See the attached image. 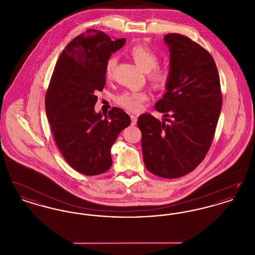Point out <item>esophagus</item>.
I'll use <instances>...</instances> for the list:
<instances>
[{
    "label": "esophagus",
    "mask_w": 255,
    "mask_h": 255,
    "mask_svg": "<svg viewBox=\"0 0 255 255\" xmlns=\"http://www.w3.org/2000/svg\"><path fill=\"white\" fill-rule=\"evenodd\" d=\"M131 121H132L131 124H132V125H135V124H136V121H137V118H136L135 116L132 115V116H131Z\"/></svg>",
    "instance_id": "34e87169"
}]
</instances>
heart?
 Returning <instances> with one entry per match:
<instances>
[{
  "label": "heart",
  "mask_w": 255,
  "mask_h": 255,
  "mask_svg": "<svg viewBox=\"0 0 255 255\" xmlns=\"http://www.w3.org/2000/svg\"><path fill=\"white\" fill-rule=\"evenodd\" d=\"M129 54L134 62L145 72H148V78L156 87H163L169 79V69L167 67L157 66L158 55L148 46L136 44L129 49ZM117 58L111 56L105 64V75L112 79L117 66ZM148 94L145 91H126L116 97V102L129 112H137L141 109L148 100Z\"/></svg>",
  "instance_id": "1"
}]
</instances>
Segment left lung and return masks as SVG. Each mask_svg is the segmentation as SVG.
Wrapping results in <instances>:
<instances>
[{
    "label": "left lung",
    "mask_w": 255,
    "mask_h": 255,
    "mask_svg": "<svg viewBox=\"0 0 255 255\" xmlns=\"http://www.w3.org/2000/svg\"><path fill=\"white\" fill-rule=\"evenodd\" d=\"M167 92L155 104L159 122L150 114L137 120L146 168L154 175L180 178L204 160L215 133L222 109V92L215 61L190 38L168 33Z\"/></svg>",
    "instance_id": "8db88e82"
}]
</instances>
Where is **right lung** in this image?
Segmentation results:
<instances>
[{"mask_svg":"<svg viewBox=\"0 0 255 255\" xmlns=\"http://www.w3.org/2000/svg\"><path fill=\"white\" fill-rule=\"evenodd\" d=\"M125 38L112 40L103 31L89 29L61 52L45 97L53 139L65 160L86 176L112 166L111 147L130 117L114 107L108 115L95 113L97 92L106 83L105 64Z\"/></svg>","mask_w":255,"mask_h":255,"instance_id":"1","label":"right lung"}]
</instances>
